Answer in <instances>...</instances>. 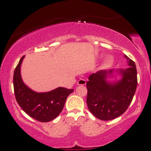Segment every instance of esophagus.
<instances>
[{
	"label": "esophagus",
	"instance_id": "34e87169",
	"mask_svg": "<svg viewBox=\"0 0 151 151\" xmlns=\"http://www.w3.org/2000/svg\"><path fill=\"white\" fill-rule=\"evenodd\" d=\"M77 84H78V85H85V84H86V80H85V79H80L79 81H77Z\"/></svg>",
	"mask_w": 151,
	"mask_h": 151
}]
</instances>
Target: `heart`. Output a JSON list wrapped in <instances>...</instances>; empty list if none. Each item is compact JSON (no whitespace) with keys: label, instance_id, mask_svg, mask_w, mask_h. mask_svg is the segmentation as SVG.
I'll use <instances>...</instances> for the list:
<instances>
[{"label":"heart","instance_id":"heart-1","mask_svg":"<svg viewBox=\"0 0 151 151\" xmlns=\"http://www.w3.org/2000/svg\"><path fill=\"white\" fill-rule=\"evenodd\" d=\"M113 62V58H112L111 57H108V58H106V59L105 60L104 62L103 67H104V68H109V67H110L112 65Z\"/></svg>","mask_w":151,"mask_h":151}]
</instances>
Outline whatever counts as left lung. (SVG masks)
I'll return each mask as SVG.
<instances>
[{"label": "left lung", "mask_w": 151, "mask_h": 151, "mask_svg": "<svg viewBox=\"0 0 151 151\" xmlns=\"http://www.w3.org/2000/svg\"><path fill=\"white\" fill-rule=\"evenodd\" d=\"M126 69L100 70L91 74L86 82V104L91 113L100 120L109 121L120 116L129 108L136 92L138 79L135 62L126 55ZM116 71L122 75L120 81L109 82L108 77Z\"/></svg>", "instance_id": "8db88e82"}]
</instances>
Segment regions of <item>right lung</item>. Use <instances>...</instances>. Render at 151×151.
<instances>
[{"label":"right lung","mask_w":151,"mask_h":151,"mask_svg":"<svg viewBox=\"0 0 151 151\" xmlns=\"http://www.w3.org/2000/svg\"><path fill=\"white\" fill-rule=\"evenodd\" d=\"M22 57L15 67L13 74V86L15 99L21 109L27 115L41 122L53 120L62 112L66 99L74 89L58 87L48 92L39 93L26 86L20 75Z\"/></svg>","instance_id":"obj_1"}]
</instances>
